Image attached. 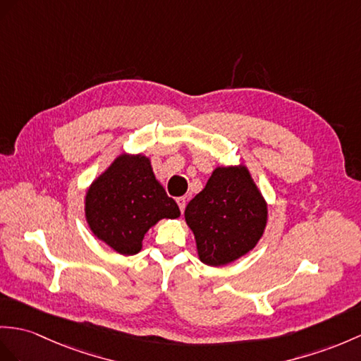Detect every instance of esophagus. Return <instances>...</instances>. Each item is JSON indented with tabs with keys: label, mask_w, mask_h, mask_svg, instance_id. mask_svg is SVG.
<instances>
[{
	"label": "esophagus",
	"mask_w": 361,
	"mask_h": 361,
	"mask_svg": "<svg viewBox=\"0 0 361 361\" xmlns=\"http://www.w3.org/2000/svg\"><path fill=\"white\" fill-rule=\"evenodd\" d=\"M176 202H178L179 209L183 213V209H185V205H187V199L185 197H178V199H176Z\"/></svg>",
	"instance_id": "1"
}]
</instances>
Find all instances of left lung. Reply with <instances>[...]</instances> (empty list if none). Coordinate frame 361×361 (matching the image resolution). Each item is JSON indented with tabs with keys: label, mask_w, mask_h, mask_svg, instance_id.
<instances>
[{
	"label": "left lung",
	"mask_w": 361,
	"mask_h": 361,
	"mask_svg": "<svg viewBox=\"0 0 361 361\" xmlns=\"http://www.w3.org/2000/svg\"><path fill=\"white\" fill-rule=\"evenodd\" d=\"M199 260L225 267L256 248L268 224V204L245 164L216 166L185 208Z\"/></svg>",
	"instance_id": "left-lung-1"
}]
</instances>
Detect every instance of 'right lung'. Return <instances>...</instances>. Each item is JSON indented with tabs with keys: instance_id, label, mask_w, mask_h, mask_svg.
<instances>
[{
	"instance_id": "right-lung-1",
	"label": "right lung",
	"mask_w": 361,
	"mask_h": 361,
	"mask_svg": "<svg viewBox=\"0 0 361 361\" xmlns=\"http://www.w3.org/2000/svg\"><path fill=\"white\" fill-rule=\"evenodd\" d=\"M84 214L94 237L122 256L142 250L145 233L162 219L180 216L144 153H121L85 191Z\"/></svg>"
}]
</instances>
